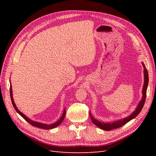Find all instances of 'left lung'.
I'll use <instances>...</instances> for the list:
<instances>
[{"mask_svg": "<svg viewBox=\"0 0 156 156\" xmlns=\"http://www.w3.org/2000/svg\"><path fill=\"white\" fill-rule=\"evenodd\" d=\"M142 64H143V68H144V83L143 91H142L143 92V97H142V100L140 101L137 107H136L135 111H134V112L132 113V114H131L129 116L124 118V119H123L114 121L112 122H103L101 121H99V120L94 119L93 116L91 115V113L90 112V116L91 120L93 122L94 124H95L98 127H100V128H101L103 130L110 131V130L114 129L116 128H119V127L123 126L124 125L127 124V122H129L132 119H135V118L139 114L144 105L146 96V90H147V87H148V71L145 67L144 64L143 62H142Z\"/></svg>", "mask_w": 156, "mask_h": 156, "instance_id": "obj_1", "label": "left lung"}]
</instances>
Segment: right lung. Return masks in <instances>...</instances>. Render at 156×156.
<instances>
[{"instance_id": "obj_1", "label": "right lung", "mask_w": 156, "mask_h": 156, "mask_svg": "<svg viewBox=\"0 0 156 156\" xmlns=\"http://www.w3.org/2000/svg\"><path fill=\"white\" fill-rule=\"evenodd\" d=\"M10 98H11V101H12V105L14 107V108H15L16 111H17V112H18L19 114H20L23 119H24L27 122H29V124H30L32 126H35V127H39V128H41V129H53L55 128V127L58 126L61 123H62V122L63 121V120L64 119V117H65V115H66V109L64 108V112H63V114L62 115V116H61L60 119L57 121L55 123H53V124H43V123H40V122H36V121H33L32 120H30V119H29L27 116H26V115H25L23 113H22L20 111L18 110V108H17L15 103H14V101H13V96H12V85L10 84Z\"/></svg>"}]
</instances>
